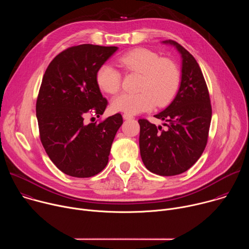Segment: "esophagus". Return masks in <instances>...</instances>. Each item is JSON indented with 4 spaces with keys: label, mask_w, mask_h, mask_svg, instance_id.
I'll return each instance as SVG.
<instances>
[{
    "label": "esophagus",
    "mask_w": 249,
    "mask_h": 249,
    "mask_svg": "<svg viewBox=\"0 0 249 249\" xmlns=\"http://www.w3.org/2000/svg\"><path fill=\"white\" fill-rule=\"evenodd\" d=\"M123 118H124L125 120H130V119H133L134 116H133V115H130V114H127V113H124V114H123Z\"/></svg>",
    "instance_id": "1"
}]
</instances>
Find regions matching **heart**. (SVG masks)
Listing matches in <instances>:
<instances>
[{
    "mask_svg": "<svg viewBox=\"0 0 249 249\" xmlns=\"http://www.w3.org/2000/svg\"><path fill=\"white\" fill-rule=\"evenodd\" d=\"M118 63L129 72L142 74L139 92H123L111 101L116 112L130 115L151 110L157 104L163 106L175 95L180 85V72L177 65L162 59L157 52L148 48H136L121 55ZM98 87L107 93H116L121 87V74L110 64H103L96 72Z\"/></svg>",
    "mask_w": 249,
    "mask_h": 249,
    "instance_id": "b5f03b06",
    "label": "heart"
}]
</instances>
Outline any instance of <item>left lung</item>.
<instances>
[{
  "mask_svg": "<svg viewBox=\"0 0 249 249\" xmlns=\"http://www.w3.org/2000/svg\"><path fill=\"white\" fill-rule=\"evenodd\" d=\"M181 55V82L175 97L155 117L164 121L156 126L139 119L140 153L147 169L161 176L180 174L189 169L203 154L212 118L208 88L195 58L173 40Z\"/></svg>",
  "mask_w": 249,
  "mask_h": 249,
  "instance_id": "obj_1",
  "label": "left lung"
}]
</instances>
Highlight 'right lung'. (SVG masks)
<instances>
[{
    "label": "right lung",
    "instance_id": "obj_1",
    "mask_svg": "<svg viewBox=\"0 0 249 249\" xmlns=\"http://www.w3.org/2000/svg\"><path fill=\"white\" fill-rule=\"evenodd\" d=\"M117 49L92 44L70 47L45 71L36 101L40 140L52 162L67 175L90 177L108 162L112 142L123 123L121 114L89 124L84 117L89 111L99 117L106 108L96 72Z\"/></svg>",
    "mask_w": 249,
    "mask_h": 249
}]
</instances>
